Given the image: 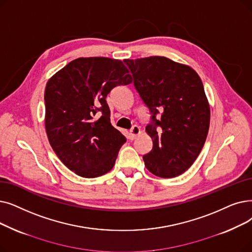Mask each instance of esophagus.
I'll use <instances>...</instances> for the list:
<instances>
[{"label": "esophagus", "mask_w": 252, "mask_h": 252, "mask_svg": "<svg viewBox=\"0 0 252 252\" xmlns=\"http://www.w3.org/2000/svg\"><path fill=\"white\" fill-rule=\"evenodd\" d=\"M140 132H141V129H140V127L138 126H133L132 128L129 129V137H130V139L134 140L140 134Z\"/></svg>", "instance_id": "esophagus-1"}]
</instances>
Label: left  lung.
Instances as JSON below:
<instances>
[{
    "mask_svg": "<svg viewBox=\"0 0 252 252\" xmlns=\"http://www.w3.org/2000/svg\"><path fill=\"white\" fill-rule=\"evenodd\" d=\"M124 62L151 115L146 132L153 146L143 156L145 167L161 178L179 176L198 158L209 129L210 108L202 80L188 65L163 57Z\"/></svg>",
    "mask_w": 252,
    "mask_h": 252,
    "instance_id": "obj_1",
    "label": "left lung"
}]
</instances>
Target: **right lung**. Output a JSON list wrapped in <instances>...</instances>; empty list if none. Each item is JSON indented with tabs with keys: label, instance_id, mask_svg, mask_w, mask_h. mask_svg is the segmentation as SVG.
Here are the masks:
<instances>
[{
	"label": "right lung",
	"instance_id": "add662e5",
	"mask_svg": "<svg viewBox=\"0 0 252 252\" xmlns=\"http://www.w3.org/2000/svg\"><path fill=\"white\" fill-rule=\"evenodd\" d=\"M122 61L80 58L46 84L45 127L49 143L63 165L81 177L110 171L126 137L110 123L106 96L132 82Z\"/></svg>",
	"mask_w": 252,
	"mask_h": 252
}]
</instances>
